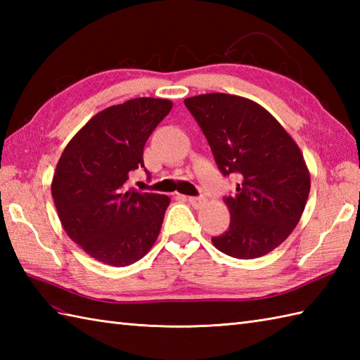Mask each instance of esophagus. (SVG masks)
I'll list each match as a JSON object with an SVG mask.
<instances>
[{"instance_id": "1", "label": "esophagus", "mask_w": 360, "mask_h": 360, "mask_svg": "<svg viewBox=\"0 0 360 360\" xmlns=\"http://www.w3.org/2000/svg\"><path fill=\"white\" fill-rule=\"evenodd\" d=\"M187 201H188L190 204H192L195 209H201L202 205H204L205 202H207V200H205L204 196H188Z\"/></svg>"}]
</instances>
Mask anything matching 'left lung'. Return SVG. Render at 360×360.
<instances>
[{
	"label": "left lung",
	"instance_id": "1",
	"mask_svg": "<svg viewBox=\"0 0 360 360\" xmlns=\"http://www.w3.org/2000/svg\"><path fill=\"white\" fill-rule=\"evenodd\" d=\"M187 110L201 127L224 176L238 174L226 232L212 243L240 259L263 257L285 241L300 221L311 179L300 148L263 106L240 96L188 97Z\"/></svg>",
	"mask_w": 360,
	"mask_h": 360
}]
</instances>
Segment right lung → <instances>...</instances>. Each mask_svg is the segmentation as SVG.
Masks as SVG:
<instances>
[{"label": "right lung", "instance_id": "obj_1", "mask_svg": "<svg viewBox=\"0 0 360 360\" xmlns=\"http://www.w3.org/2000/svg\"><path fill=\"white\" fill-rule=\"evenodd\" d=\"M173 103L139 97L101 111L75 134L52 179L53 204L68 236L88 255L124 267L155 244L170 198L127 187L143 168V147Z\"/></svg>", "mask_w": 360, "mask_h": 360}]
</instances>
